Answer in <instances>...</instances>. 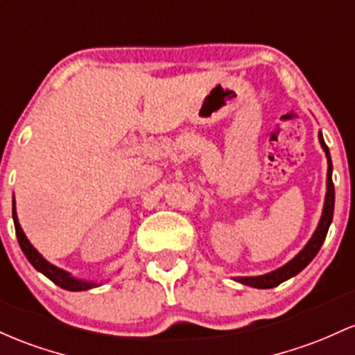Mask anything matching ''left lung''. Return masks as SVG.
I'll return each mask as SVG.
<instances>
[{"label": "left lung", "instance_id": "8db88e82", "mask_svg": "<svg viewBox=\"0 0 355 355\" xmlns=\"http://www.w3.org/2000/svg\"><path fill=\"white\" fill-rule=\"evenodd\" d=\"M318 139H320V145L325 151L327 159H329V170H327V193H325V202H323V212L320 217V222L317 225V231L313 232L311 239L306 243V246L295 256L293 259L288 261L285 266L278 268V270L266 272V275L261 276H237L234 278L236 282L243 283V285L252 286V288H275L279 283L286 282V279L293 278L295 275H298L303 268H306L310 264V261L317 256V252L320 251L323 241H325L327 232H329L330 222L334 217V202H336V190H334V182H332V159H330V151L329 146L323 141L322 133H318Z\"/></svg>", "mask_w": 355, "mask_h": 355}]
</instances>
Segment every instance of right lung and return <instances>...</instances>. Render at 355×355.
<instances>
[{
    "mask_svg": "<svg viewBox=\"0 0 355 355\" xmlns=\"http://www.w3.org/2000/svg\"><path fill=\"white\" fill-rule=\"evenodd\" d=\"M13 222H15V231H17V237H18V244L21 248L23 254L26 256V259L32 263V266L37 271L44 272L49 279H52L57 286L64 288V290L69 291H84V290H91V288L99 286V283L94 282H85V279H79V278H73L72 275L67 271L60 270V268L53 266L52 263H49L40 252L35 249L30 241L26 239L25 232H23L21 225L18 222V216H17V209H15V197H13Z\"/></svg>",
    "mask_w": 355,
    "mask_h": 355,
    "instance_id": "right-lung-1",
    "label": "right lung"
}]
</instances>
